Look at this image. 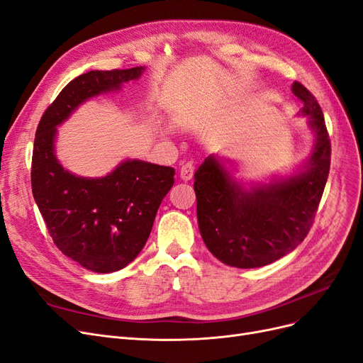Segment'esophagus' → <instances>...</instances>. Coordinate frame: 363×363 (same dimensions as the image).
I'll return each mask as SVG.
<instances>
[{
  "label": "esophagus",
  "mask_w": 363,
  "mask_h": 363,
  "mask_svg": "<svg viewBox=\"0 0 363 363\" xmlns=\"http://www.w3.org/2000/svg\"><path fill=\"white\" fill-rule=\"evenodd\" d=\"M194 170H196V166L193 162H188V163H184L181 166V170H179V177L181 179L184 181H190L194 175Z\"/></svg>",
  "instance_id": "esophagus-1"
}]
</instances>
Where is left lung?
Masks as SVG:
<instances>
[{
	"mask_svg": "<svg viewBox=\"0 0 363 363\" xmlns=\"http://www.w3.org/2000/svg\"><path fill=\"white\" fill-rule=\"evenodd\" d=\"M292 93L304 104L298 116L308 117L314 133L311 155L296 173L246 188L215 155L194 173L200 234L212 255L227 265L257 269L285 257L306 239L316 216L330 143L316 98L298 82Z\"/></svg>",
	"mask_w": 363,
	"mask_h": 363,
	"instance_id": "1",
	"label": "left lung"
}]
</instances>
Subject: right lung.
Listing matches in <instances>:
<instances>
[{"mask_svg": "<svg viewBox=\"0 0 363 363\" xmlns=\"http://www.w3.org/2000/svg\"><path fill=\"white\" fill-rule=\"evenodd\" d=\"M144 67L90 71L68 83L37 128L30 184L37 206L62 254L94 273H113L145 246L175 169L124 160L102 178L77 177L55 154L57 125L87 99L138 80Z\"/></svg>", "mask_w": 363, "mask_h": 363, "instance_id": "add662e5", "label": "right lung"}]
</instances>
